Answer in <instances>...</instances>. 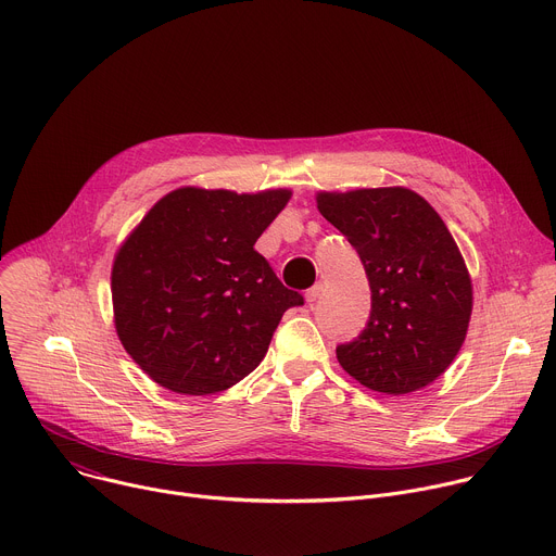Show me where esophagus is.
<instances>
[{
	"mask_svg": "<svg viewBox=\"0 0 556 556\" xmlns=\"http://www.w3.org/2000/svg\"><path fill=\"white\" fill-rule=\"evenodd\" d=\"M321 292H324V286H321V283H316V286H312V288H309V290L305 292V301H307V305H312V303H316V301H319Z\"/></svg>",
	"mask_w": 556,
	"mask_h": 556,
	"instance_id": "esophagus-1",
	"label": "esophagus"
}]
</instances>
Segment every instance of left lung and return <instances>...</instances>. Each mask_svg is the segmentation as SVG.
Listing matches in <instances>:
<instances>
[{
    "mask_svg": "<svg viewBox=\"0 0 556 556\" xmlns=\"http://www.w3.org/2000/svg\"><path fill=\"white\" fill-rule=\"evenodd\" d=\"M316 208L356 249L371 288L363 334L337 348L367 389L403 395L455 361L472 312L464 257L438 211L407 187L319 191Z\"/></svg>",
    "mask_w": 556,
    "mask_h": 556,
    "instance_id": "obj_1",
    "label": "left lung"
}]
</instances>
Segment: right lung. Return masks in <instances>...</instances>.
<instances>
[{
    "mask_svg": "<svg viewBox=\"0 0 556 556\" xmlns=\"http://www.w3.org/2000/svg\"><path fill=\"white\" fill-rule=\"evenodd\" d=\"M290 198L180 187L125 237L112 264L114 328L153 382L206 395L262 363L283 312L303 303L255 251Z\"/></svg>",
    "mask_w": 556,
    "mask_h": 556,
    "instance_id": "add662e5",
    "label": "right lung"
}]
</instances>
